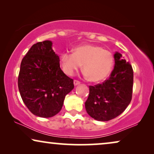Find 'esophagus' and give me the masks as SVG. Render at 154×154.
Returning a JSON list of instances; mask_svg holds the SVG:
<instances>
[{
    "label": "esophagus",
    "mask_w": 154,
    "mask_h": 154,
    "mask_svg": "<svg viewBox=\"0 0 154 154\" xmlns=\"http://www.w3.org/2000/svg\"><path fill=\"white\" fill-rule=\"evenodd\" d=\"M79 84H80V82H79L78 80H74V85H75V86L78 85Z\"/></svg>",
    "instance_id": "obj_1"
}]
</instances>
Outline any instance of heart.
<instances>
[{"label":"heart","mask_w":154,"mask_h":154,"mask_svg":"<svg viewBox=\"0 0 154 154\" xmlns=\"http://www.w3.org/2000/svg\"><path fill=\"white\" fill-rule=\"evenodd\" d=\"M60 66L69 76L73 75L83 64L85 75L92 82L103 80L109 76L114 64L112 53L96 45L85 44L65 51L60 55Z\"/></svg>","instance_id":"obj_1"}]
</instances>
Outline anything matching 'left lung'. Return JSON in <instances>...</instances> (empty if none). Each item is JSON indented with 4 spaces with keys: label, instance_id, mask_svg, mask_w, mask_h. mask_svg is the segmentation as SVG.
I'll use <instances>...</instances> for the list:
<instances>
[{
    "label": "left lung",
    "instance_id": "obj_1",
    "mask_svg": "<svg viewBox=\"0 0 154 154\" xmlns=\"http://www.w3.org/2000/svg\"><path fill=\"white\" fill-rule=\"evenodd\" d=\"M115 66L110 77L102 84L89 86L85 102L87 113L98 121H108L120 116L130 104L132 96L133 69L122 54L114 55Z\"/></svg>",
    "mask_w": 154,
    "mask_h": 154
}]
</instances>
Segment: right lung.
<instances>
[{"label":"right lung","mask_w":154,"mask_h":154,"mask_svg":"<svg viewBox=\"0 0 154 154\" xmlns=\"http://www.w3.org/2000/svg\"><path fill=\"white\" fill-rule=\"evenodd\" d=\"M51 41L34 44L22 59L18 76L22 99L31 112L51 118L60 111L65 97L74 89L73 79L60 67Z\"/></svg>","instance_id":"1"}]
</instances>
